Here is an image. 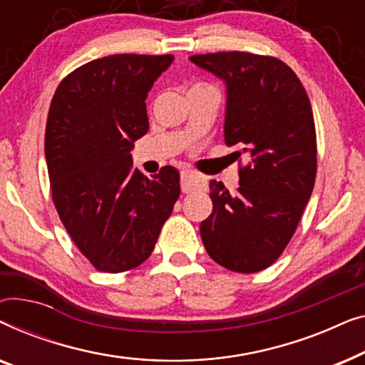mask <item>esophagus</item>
Segmentation results:
<instances>
[{
  "label": "esophagus",
  "mask_w": 365,
  "mask_h": 365,
  "mask_svg": "<svg viewBox=\"0 0 365 365\" xmlns=\"http://www.w3.org/2000/svg\"><path fill=\"white\" fill-rule=\"evenodd\" d=\"M201 182V178L197 174H194L191 171H182L181 173V189L182 192H191L199 186Z\"/></svg>",
  "instance_id": "obj_1"
}]
</instances>
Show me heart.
<instances>
[{
  "mask_svg": "<svg viewBox=\"0 0 365 365\" xmlns=\"http://www.w3.org/2000/svg\"><path fill=\"white\" fill-rule=\"evenodd\" d=\"M196 86H207V84H196Z\"/></svg>",
  "mask_w": 365,
  "mask_h": 365,
  "instance_id": "b5f03b06",
  "label": "heart"
}]
</instances>
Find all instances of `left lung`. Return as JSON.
I'll return each mask as SVG.
<instances>
[{"instance_id":"obj_1","label":"left lung","mask_w":365,"mask_h":365,"mask_svg":"<svg viewBox=\"0 0 365 365\" xmlns=\"http://www.w3.org/2000/svg\"><path fill=\"white\" fill-rule=\"evenodd\" d=\"M189 59L226 83L224 141L249 159L234 194L221 181L209 182L212 212L199 227L204 247L229 271H262L291 241L316 182L311 101L277 58L222 51Z\"/></svg>"}]
</instances>
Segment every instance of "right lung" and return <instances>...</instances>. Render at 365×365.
<instances>
[{"label": "right lung", "mask_w": 365, "mask_h": 365, "mask_svg": "<svg viewBox=\"0 0 365 365\" xmlns=\"http://www.w3.org/2000/svg\"><path fill=\"white\" fill-rule=\"evenodd\" d=\"M173 59H94L59 83L49 106L44 156L53 202L73 242L101 272L146 261L181 194L176 168L146 178L131 158L149 129V89Z\"/></svg>", "instance_id": "1"}]
</instances>
